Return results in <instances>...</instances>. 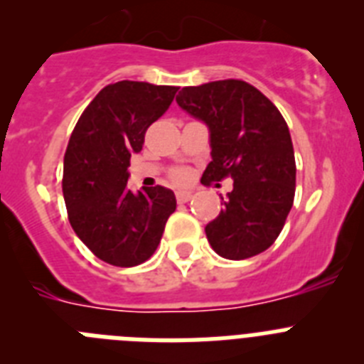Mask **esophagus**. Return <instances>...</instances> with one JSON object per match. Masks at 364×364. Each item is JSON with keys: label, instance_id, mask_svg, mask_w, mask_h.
Here are the masks:
<instances>
[{"label": "esophagus", "instance_id": "34e87169", "mask_svg": "<svg viewBox=\"0 0 364 364\" xmlns=\"http://www.w3.org/2000/svg\"><path fill=\"white\" fill-rule=\"evenodd\" d=\"M191 197H193L191 191H186V189H180V191H176V200H178L180 204H184V202H188Z\"/></svg>", "mask_w": 364, "mask_h": 364}]
</instances>
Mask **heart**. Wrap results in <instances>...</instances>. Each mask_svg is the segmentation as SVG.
<instances>
[{
	"label": "heart",
	"instance_id": "obj_1",
	"mask_svg": "<svg viewBox=\"0 0 364 364\" xmlns=\"http://www.w3.org/2000/svg\"><path fill=\"white\" fill-rule=\"evenodd\" d=\"M176 178H178V180H182V178H184V173H182V171H180V173H176Z\"/></svg>",
	"mask_w": 364,
	"mask_h": 364
}]
</instances>
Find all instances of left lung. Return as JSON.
Returning a JSON list of instances; mask_svg holds the SVG:
<instances>
[{"label": "left lung", "mask_w": 364, "mask_h": 364, "mask_svg": "<svg viewBox=\"0 0 364 364\" xmlns=\"http://www.w3.org/2000/svg\"><path fill=\"white\" fill-rule=\"evenodd\" d=\"M176 104L210 129L211 162L202 182L231 176L233 189L205 226L211 247L242 260L268 250L294 205L295 154L279 109L242 80L184 87Z\"/></svg>", "instance_id": "1"}]
</instances>
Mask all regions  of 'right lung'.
Listing matches in <instances>:
<instances>
[{
  "mask_svg": "<svg viewBox=\"0 0 364 364\" xmlns=\"http://www.w3.org/2000/svg\"><path fill=\"white\" fill-rule=\"evenodd\" d=\"M178 87L111 83L95 96L70 134L63 159V198L74 233L98 259L131 268L146 262L176 210L171 189H127L129 160L146 131L169 109Z\"/></svg>",
  "mask_w": 364,
  "mask_h": 364,
  "instance_id": "1",
  "label": "right lung"
}]
</instances>
